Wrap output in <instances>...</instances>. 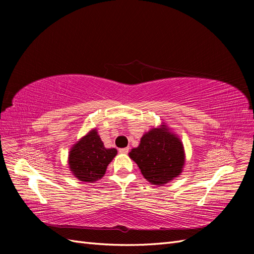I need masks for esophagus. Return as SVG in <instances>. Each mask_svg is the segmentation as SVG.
I'll return each instance as SVG.
<instances>
[{
    "mask_svg": "<svg viewBox=\"0 0 254 254\" xmlns=\"http://www.w3.org/2000/svg\"><path fill=\"white\" fill-rule=\"evenodd\" d=\"M128 151H129V148H128V147L120 148V149H119V152H120V153H128Z\"/></svg>",
    "mask_w": 254,
    "mask_h": 254,
    "instance_id": "34e87169",
    "label": "esophagus"
}]
</instances>
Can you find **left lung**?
<instances>
[{"label": "left lung", "instance_id": "obj_1", "mask_svg": "<svg viewBox=\"0 0 254 254\" xmlns=\"http://www.w3.org/2000/svg\"><path fill=\"white\" fill-rule=\"evenodd\" d=\"M129 157L139 166L144 178L155 186H163L177 178L186 162L182 142L164 123L146 132Z\"/></svg>", "mask_w": 254, "mask_h": 254}]
</instances>
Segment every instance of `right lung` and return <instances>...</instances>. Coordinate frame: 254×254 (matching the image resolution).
<instances>
[{"instance_id":"right-lung-1","label":"right lung","mask_w":254,"mask_h":254,"mask_svg":"<svg viewBox=\"0 0 254 254\" xmlns=\"http://www.w3.org/2000/svg\"><path fill=\"white\" fill-rule=\"evenodd\" d=\"M117 153L115 148L105 147L94 128L73 145L68 153V166L78 180L94 182L105 175L107 166Z\"/></svg>"}]
</instances>
